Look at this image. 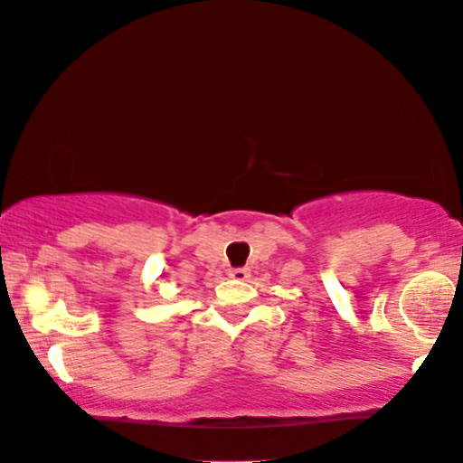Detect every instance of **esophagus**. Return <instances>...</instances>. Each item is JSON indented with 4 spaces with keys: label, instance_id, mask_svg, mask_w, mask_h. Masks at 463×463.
<instances>
[{
    "label": "esophagus",
    "instance_id": "esophagus-1",
    "mask_svg": "<svg viewBox=\"0 0 463 463\" xmlns=\"http://www.w3.org/2000/svg\"><path fill=\"white\" fill-rule=\"evenodd\" d=\"M230 277L236 281H244V279H249V268H232Z\"/></svg>",
    "mask_w": 463,
    "mask_h": 463
}]
</instances>
